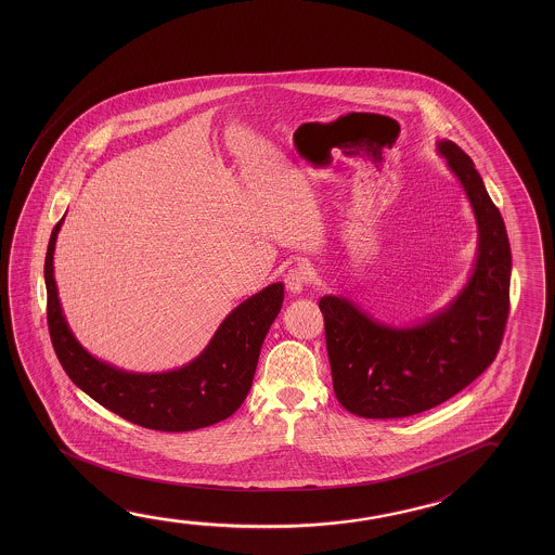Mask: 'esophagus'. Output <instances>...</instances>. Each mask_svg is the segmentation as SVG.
Returning a JSON list of instances; mask_svg holds the SVG:
<instances>
[{
	"label": "esophagus",
	"instance_id": "obj_1",
	"mask_svg": "<svg viewBox=\"0 0 555 555\" xmlns=\"http://www.w3.org/2000/svg\"><path fill=\"white\" fill-rule=\"evenodd\" d=\"M309 276L308 271H306V267H292L288 273L284 274V284H286V288L292 292V294H300L304 291V286L308 284Z\"/></svg>",
	"mask_w": 555,
	"mask_h": 555
}]
</instances>
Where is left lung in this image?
<instances>
[{
	"mask_svg": "<svg viewBox=\"0 0 555 555\" xmlns=\"http://www.w3.org/2000/svg\"><path fill=\"white\" fill-rule=\"evenodd\" d=\"M437 149L478 224V255L461 294L424 323L400 328L343 296L319 300L336 399L362 418H406L446 402L488 370L505 333L511 247L500 209L461 146L439 141Z\"/></svg>",
	"mask_w": 555,
	"mask_h": 555,
	"instance_id": "obj_1",
	"label": "left lung"
}]
</instances>
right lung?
Wrapping results in <instances>:
<instances>
[{"mask_svg":"<svg viewBox=\"0 0 555 555\" xmlns=\"http://www.w3.org/2000/svg\"><path fill=\"white\" fill-rule=\"evenodd\" d=\"M52 230L44 261L48 331L69 379L104 409L137 426L158 431H191L232 416L251 389L264 336L279 315L284 284L274 282L230 311L207 348L180 370L131 373L96 360L67 325L54 279Z\"/></svg>","mask_w":555,"mask_h":555,"instance_id":"add662e5","label":"right lung"}]
</instances>
